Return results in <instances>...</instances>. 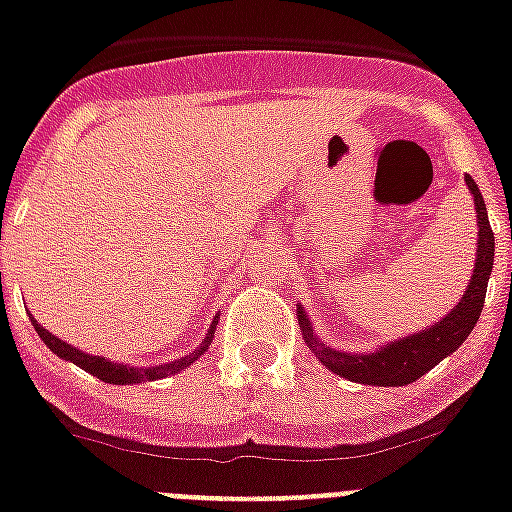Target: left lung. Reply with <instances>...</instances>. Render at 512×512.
Returning <instances> with one entry per match:
<instances>
[{"label": "left lung", "mask_w": 512, "mask_h": 512, "mask_svg": "<svg viewBox=\"0 0 512 512\" xmlns=\"http://www.w3.org/2000/svg\"><path fill=\"white\" fill-rule=\"evenodd\" d=\"M465 186L471 191L473 207H476V226H479V247H476V263H473L471 284L463 292L460 302L444 315L442 321L431 323L418 334L402 336L394 342L376 347L371 352H344L328 347L318 339L313 331V323L297 302V321L299 331L305 336L307 347L313 352L328 371L336 376L350 378L355 384L368 386H405L413 384L415 378L429 373L434 365H439L447 355L458 350L460 344L468 339L481 310H484L486 284L494 268V234L486 215L484 197H481L479 184L471 176H465Z\"/></svg>", "instance_id": "left-lung-1"}]
</instances>
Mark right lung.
I'll return each mask as SVG.
<instances>
[{"mask_svg":"<svg viewBox=\"0 0 512 512\" xmlns=\"http://www.w3.org/2000/svg\"><path fill=\"white\" fill-rule=\"evenodd\" d=\"M31 323H33V328H36V334L41 336V342L47 344L54 355L62 357V360H68V363L78 365V368H83V371L91 373V376L102 378L105 384H141V381H157V378L181 373L184 368H189V365L194 363V360H197L202 352H207V347H210V342H213V336H215V326H218V315L213 318V323H210V328H207L205 342L199 344L197 350L189 352V355H184L181 360H170V363H162V365H149V368H134V365H123V363H115V360H105L102 355H89V352L76 350L73 344L57 339V336L41 326L36 318H31Z\"/></svg>","mask_w":512,"mask_h":512,"instance_id":"add662e5","label":"right lung"}]
</instances>
